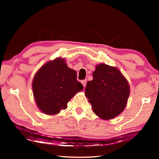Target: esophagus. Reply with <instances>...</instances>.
Wrapping results in <instances>:
<instances>
[{"label":"esophagus","mask_w":159,"mask_h":159,"mask_svg":"<svg viewBox=\"0 0 159 159\" xmlns=\"http://www.w3.org/2000/svg\"><path fill=\"white\" fill-rule=\"evenodd\" d=\"M81 83H82V84H83V87H85V86H86V83H87V80H82V81H81Z\"/></svg>","instance_id":"34e87169"}]
</instances>
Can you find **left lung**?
Segmentation results:
<instances>
[{
  "mask_svg": "<svg viewBox=\"0 0 159 159\" xmlns=\"http://www.w3.org/2000/svg\"><path fill=\"white\" fill-rule=\"evenodd\" d=\"M87 83L85 96L93 112L104 120L112 119L124 110L130 95V86L116 67L99 64Z\"/></svg>",
  "mask_w": 159,
  "mask_h": 159,
  "instance_id": "1",
  "label": "left lung"
}]
</instances>
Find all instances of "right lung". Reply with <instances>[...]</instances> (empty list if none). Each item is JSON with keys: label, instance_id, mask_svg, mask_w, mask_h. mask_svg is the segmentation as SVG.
<instances>
[{"label": "right lung", "instance_id": "1", "mask_svg": "<svg viewBox=\"0 0 159 159\" xmlns=\"http://www.w3.org/2000/svg\"><path fill=\"white\" fill-rule=\"evenodd\" d=\"M76 71L67 66L65 60L58 57L48 61L36 72L32 89L37 107L48 115H55L66 108L67 103L83 85L77 80Z\"/></svg>", "mask_w": 159, "mask_h": 159}]
</instances>
